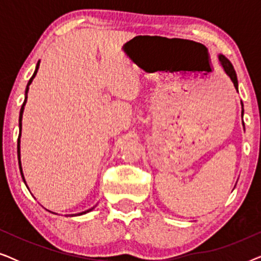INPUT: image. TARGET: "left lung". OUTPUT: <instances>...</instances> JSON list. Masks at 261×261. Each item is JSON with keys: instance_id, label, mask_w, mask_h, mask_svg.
<instances>
[{"instance_id": "1", "label": "left lung", "mask_w": 261, "mask_h": 261, "mask_svg": "<svg viewBox=\"0 0 261 261\" xmlns=\"http://www.w3.org/2000/svg\"><path fill=\"white\" fill-rule=\"evenodd\" d=\"M219 60H220L221 65H222V67L224 69V71H226V73L230 77L231 82L234 83L235 89L238 90V77H237V72H235L233 65H231V63L226 58V57L222 56V55L219 56ZM242 107H244V106H242ZM242 115H244V108H242Z\"/></svg>"}]
</instances>
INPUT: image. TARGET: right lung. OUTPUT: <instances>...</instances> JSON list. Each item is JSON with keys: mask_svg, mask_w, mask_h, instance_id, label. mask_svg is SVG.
<instances>
[{"mask_svg": "<svg viewBox=\"0 0 261 261\" xmlns=\"http://www.w3.org/2000/svg\"><path fill=\"white\" fill-rule=\"evenodd\" d=\"M39 64H40V62H38V64H37V67H35V71H34V73H33V76L31 77V80H30V82H28V84H27V87H26V92H24V101H23V105H22V107H21V110H20V117H19V126H20V134H19V139H17V156H19V165H20V171H21V176H22V179L24 180V178H23V173H22V167H21V162H20V137H21V126H22V122H21V121H22V113H23V108H24V105H26V102H27V92H28V89H30V85H31V83H32V81H33V78L35 77V74H37V72H38V69H39ZM89 212V210H88ZM84 213H87V212H84ZM84 213H81L80 215H82V214H84Z\"/></svg>", "mask_w": 261, "mask_h": 261, "instance_id": "1", "label": "right lung"}]
</instances>
